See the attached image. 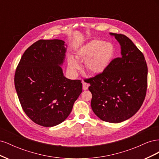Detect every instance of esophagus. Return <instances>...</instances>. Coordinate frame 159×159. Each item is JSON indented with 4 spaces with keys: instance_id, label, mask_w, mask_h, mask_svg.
<instances>
[{
    "instance_id": "34e87169",
    "label": "esophagus",
    "mask_w": 159,
    "mask_h": 159,
    "mask_svg": "<svg viewBox=\"0 0 159 159\" xmlns=\"http://www.w3.org/2000/svg\"><path fill=\"white\" fill-rule=\"evenodd\" d=\"M82 85H83V89L84 90H87L88 89V87H89V84H87L86 82H85V81H82Z\"/></svg>"
}]
</instances>
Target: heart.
I'll return each instance as SVG.
<instances>
[{
	"label": "heart",
	"mask_w": 159,
	"mask_h": 159,
	"mask_svg": "<svg viewBox=\"0 0 159 159\" xmlns=\"http://www.w3.org/2000/svg\"><path fill=\"white\" fill-rule=\"evenodd\" d=\"M114 45L109 42L93 39L81 46L77 50L75 57L85 60V68L92 75H100L106 71L111 64L115 56ZM68 64L70 70L75 72L80 68V63L74 57H69Z\"/></svg>",
	"instance_id": "b5f03b06"
}]
</instances>
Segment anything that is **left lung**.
<instances>
[{
    "mask_svg": "<svg viewBox=\"0 0 159 159\" xmlns=\"http://www.w3.org/2000/svg\"><path fill=\"white\" fill-rule=\"evenodd\" d=\"M109 34L121 46V57L87 83L90 84L93 113L102 121L118 123L133 117L141 107L147 92L148 69L143 53L128 37Z\"/></svg>",
    "mask_w": 159,
    "mask_h": 159,
    "instance_id": "1",
    "label": "left lung"
}]
</instances>
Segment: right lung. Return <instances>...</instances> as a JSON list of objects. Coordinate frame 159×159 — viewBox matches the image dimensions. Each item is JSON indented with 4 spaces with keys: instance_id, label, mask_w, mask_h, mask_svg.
<instances>
[{
    "instance_id": "1",
    "label": "right lung",
    "mask_w": 159,
    "mask_h": 159,
    "mask_svg": "<svg viewBox=\"0 0 159 159\" xmlns=\"http://www.w3.org/2000/svg\"><path fill=\"white\" fill-rule=\"evenodd\" d=\"M66 50L64 40H38L25 52L16 70L14 85L24 111L43 127L65 121L82 92L80 80L64 75Z\"/></svg>"
}]
</instances>
